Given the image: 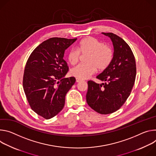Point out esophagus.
Listing matches in <instances>:
<instances>
[{
  "instance_id": "34e87169",
  "label": "esophagus",
  "mask_w": 156,
  "mask_h": 156,
  "mask_svg": "<svg viewBox=\"0 0 156 156\" xmlns=\"http://www.w3.org/2000/svg\"><path fill=\"white\" fill-rule=\"evenodd\" d=\"M76 82H79L81 81V79H79V78H76Z\"/></svg>"
}]
</instances>
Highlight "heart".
Wrapping results in <instances>:
<instances>
[{
	"label": "heart",
	"mask_w": 156,
	"mask_h": 156,
	"mask_svg": "<svg viewBox=\"0 0 156 156\" xmlns=\"http://www.w3.org/2000/svg\"><path fill=\"white\" fill-rule=\"evenodd\" d=\"M80 54L88 56L85 62L87 64H79L71 69V76L80 79H87L94 74L96 69L104 71L111 64L113 52L112 48L104 43L92 37L82 40L77 49L73 48L68 52L67 60L71 65L76 64L79 60Z\"/></svg>",
	"instance_id": "heart-1"
}]
</instances>
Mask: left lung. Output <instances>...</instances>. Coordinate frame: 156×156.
<instances>
[{"mask_svg": "<svg viewBox=\"0 0 156 156\" xmlns=\"http://www.w3.org/2000/svg\"><path fill=\"white\" fill-rule=\"evenodd\" d=\"M108 37L114 52L111 64L97 78L104 83L88 81L86 100L98 113L107 115L121 108L128 97L134 83L136 67L134 55L129 45L112 33H101Z\"/></svg>", "mask_w": 156, "mask_h": 156, "instance_id": "8db88e82", "label": "left lung"}]
</instances>
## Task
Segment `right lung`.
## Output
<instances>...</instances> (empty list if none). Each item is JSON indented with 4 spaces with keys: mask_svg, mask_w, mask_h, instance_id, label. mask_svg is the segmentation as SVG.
Returning <instances> with one entry per match:
<instances>
[{
    "mask_svg": "<svg viewBox=\"0 0 156 156\" xmlns=\"http://www.w3.org/2000/svg\"><path fill=\"white\" fill-rule=\"evenodd\" d=\"M77 38H51L37 46L27 62L23 87L31 108L45 119L58 115L63 108L65 97L76 82L65 78L69 71L64 52Z\"/></svg>",
    "mask_w": 156,
    "mask_h": 156,
    "instance_id": "obj_1",
    "label": "right lung"
}]
</instances>
